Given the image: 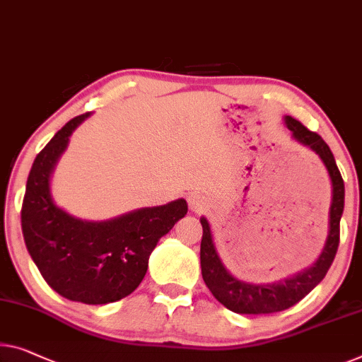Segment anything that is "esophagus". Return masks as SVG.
<instances>
[{
  "label": "esophagus",
  "mask_w": 362,
  "mask_h": 362,
  "mask_svg": "<svg viewBox=\"0 0 362 362\" xmlns=\"http://www.w3.org/2000/svg\"><path fill=\"white\" fill-rule=\"evenodd\" d=\"M187 199H188V206H190L192 211H195V213L203 211L204 199L202 195H199V193H190Z\"/></svg>",
  "instance_id": "esophagus-1"
}]
</instances>
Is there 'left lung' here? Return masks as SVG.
Instances as JSON below:
<instances>
[{
    "instance_id": "obj_1",
    "label": "left lung",
    "mask_w": 362,
    "mask_h": 362,
    "mask_svg": "<svg viewBox=\"0 0 362 362\" xmlns=\"http://www.w3.org/2000/svg\"><path fill=\"white\" fill-rule=\"evenodd\" d=\"M284 120L294 139H298L304 146L319 154L322 163L327 167L328 175H330L332 206L328 237L319 260L310 268L274 284H249L239 281L224 268L213 244L208 221L202 218L203 237L202 247H199V262H202L204 284L208 286V289L221 304L235 314H273V312H281L298 304L325 278L328 268L335 260L339 245V219H341L344 208V183L335 158H333L330 148L323 141L320 134L310 132L309 128H305L293 117H286Z\"/></svg>"
}]
</instances>
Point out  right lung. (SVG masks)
I'll list each match as a JSON object with an SVG mask.
<instances>
[{
    "label": "right lung",
    "instance_id": "right-lung-1",
    "mask_svg": "<svg viewBox=\"0 0 362 362\" xmlns=\"http://www.w3.org/2000/svg\"><path fill=\"white\" fill-rule=\"evenodd\" d=\"M89 113L69 120L43 148L27 177L21 226L27 250L53 291L69 300L109 304L143 281L158 240L188 211L185 199L89 223L64 213L50 197V174L69 134Z\"/></svg>",
    "mask_w": 362,
    "mask_h": 362
}]
</instances>
